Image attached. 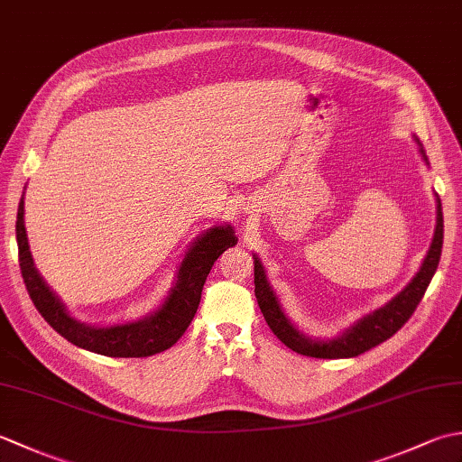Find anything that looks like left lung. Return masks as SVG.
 <instances>
[{
	"label": "left lung",
	"instance_id": "left-lung-1",
	"mask_svg": "<svg viewBox=\"0 0 462 462\" xmlns=\"http://www.w3.org/2000/svg\"><path fill=\"white\" fill-rule=\"evenodd\" d=\"M419 143V141H417ZM420 146V143H419ZM420 154L427 161L423 146H420ZM440 248H443V208H440V199L437 196V228L433 244L427 252V258L423 266L417 272V276L407 283L403 291L391 300L387 306L375 310L369 316L359 319L356 326L349 328L343 336L331 341H316L310 339L291 326V321L282 311L280 301L273 293L270 282L266 278V270H263L258 256H254V286H256V300L258 306L263 313V319L270 326L283 346H288L291 351L301 353L308 357H319V359H341V357H357L361 353L369 351L371 347L379 346V343L387 341L391 336L405 326L409 318L413 316L419 301L423 300L425 291L429 288L430 280H433L439 260H440Z\"/></svg>",
	"mask_w": 462,
	"mask_h": 462
}]
</instances>
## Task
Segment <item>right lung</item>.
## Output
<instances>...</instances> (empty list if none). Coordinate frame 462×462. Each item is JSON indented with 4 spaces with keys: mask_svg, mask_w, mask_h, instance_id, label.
Listing matches in <instances>:
<instances>
[{
    "mask_svg": "<svg viewBox=\"0 0 462 462\" xmlns=\"http://www.w3.org/2000/svg\"><path fill=\"white\" fill-rule=\"evenodd\" d=\"M15 238L19 250V270L33 306L42 318L59 336L71 341L73 346L87 351L99 353L106 357H149L154 353L172 347L186 328L190 326L196 310H199L204 282L222 252L236 244V236L230 224L214 226L192 244V248L182 260L179 280L171 290L161 310L141 321L125 323V326L93 328L73 319L55 293L49 290L43 278L33 266L32 252L27 246V234L23 224V199L17 206Z\"/></svg>",
    "mask_w": 462,
    "mask_h": 462,
    "instance_id": "right-lung-1",
    "label": "right lung"
}]
</instances>
